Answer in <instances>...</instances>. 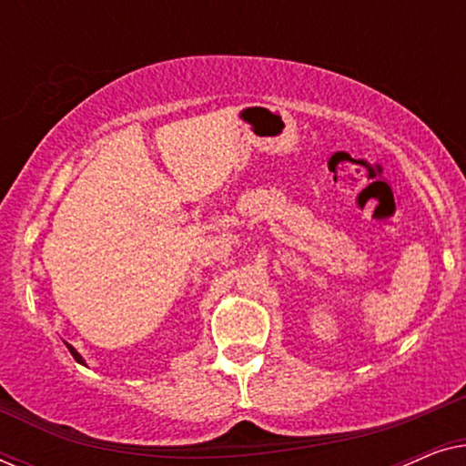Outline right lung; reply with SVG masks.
Masks as SVG:
<instances>
[{
    "instance_id": "right-lung-1",
    "label": "right lung",
    "mask_w": 466,
    "mask_h": 466,
    "mask_svg": "<svg viewBox=\"0 0 466 466\" xmlns=\"http://www.w3.org/2000/svg\"><path fill=\"white\" fill-rule=\"evenodd\" d=\"M66 346H67V350H69V352H72V356H74V360H76V362H80V365H85V367H86V362H85V359H82V356H80V352H78V350H76L74 346H69V343H66Z\"/></svg>"
}]
</instances>
